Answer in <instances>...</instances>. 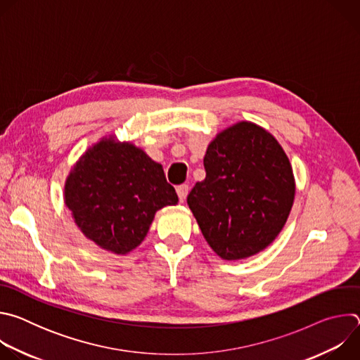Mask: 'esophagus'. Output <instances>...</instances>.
Segmentation results:
<instances>
[{"mask_svg": "<svg viewBox=\"0 0 360 360\" xmlns=\"http://www.w3.org/2000/svg\"><path fill=\"white\" fill-rule=\"evenodd\" d=\"M188 192H189V186H188L186 184H182V185H179V186L176 188V193H178V196H179L181 202H184V200L186 199Z\"/></svg>", "mask_w": 360, "mask_h": 360, "instance_id": "esophagus-1", "label": "esophagus"}]
</instances>
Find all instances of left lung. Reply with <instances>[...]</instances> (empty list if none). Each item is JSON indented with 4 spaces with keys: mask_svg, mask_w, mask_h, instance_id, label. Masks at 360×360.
<instances>
[{
    "mask_svg": "<svg viewBox=\"0 0 360 360\" xmlns=\"http://www.w3.org/2000/svg\"><path fill=\"white\" fill-rule=\"evenodd\" d=\"M203 167L207 176L186 200L214 252L239 261L269 246L295 199L292 167L275 136L256 124L238 122L208 145Z\"/></svg>",
    "mask_w": 360,
    "mask_h": 360,
    "instance_id": "obj_1",
    "label": "left lung"
}]
</instances>
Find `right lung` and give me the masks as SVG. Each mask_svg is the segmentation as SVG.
<instances>
[{"instance_id":"right-lung-1","label":"right lung","mask_w":360,"mask_h":360,"mask_svg":"<svg viewBox=\"0 0 360 360\" xmlns=\"http://www.w3.org/2000/svg\"><path fill=\"white\" fill-rule=\"evenodd\" d=\"M64 199L81 232L117 255L141 245L155 212L178 203L162 165L112 135L88 148L74 165Z\"/></svg>"}]
</instances>
